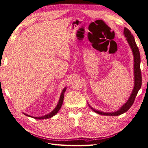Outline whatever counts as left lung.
<instances>
[{
  "label": "left lung",
  "mask_w": 148,
  "mask_h": 148,
  "mask_svg": "<svg viewBox=\"0 0 148 148\" xmlns=\"http://www.w3.org/2000/svg\"><path fill=\"white\" fill-rule=\"evenodd\" d=\"M124 34L125 36V37L127 38V40L128 44H130V47L132 48V50L134 56V76H135V84H134V85H135V86H134L133 90L128 101L125 103V104L121 107L118 111L115 112H113V113L101 112L100 111L95 110L89 106L91 107V109L95 111L96 113H97L102 115L117 116L126 112L128 110V109L130 108L133 105L134 101L135 100V98L138 94V92L139 90H140V89L141 87L142 77H141V71L140 69L141 59H140V51H139L138 47L136 45L135 38H134L133 34L130 32V31L128 28H125Z\"/></svg>",
  "instance_id": "obj_1"
}]
</instances>
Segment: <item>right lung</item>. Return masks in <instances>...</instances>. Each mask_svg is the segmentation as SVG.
<instances>
[{
    "mask_svg": "<svg viewBox=\"0 0 148 148\" xmlns=\"http://www.w3.org/2000/svg\"><path fill=\"white\" fill-rule=\"evenodd\" d=\"M66 90V88H64L63 89V91H62V92L61 94L60 95V99H59V103H58V104L57 106V107L55 108V109L53 110L52 112H51L50 114H49L48 115H45V116H42V117H33V118L34 119H49L51 118L52 117H53V115H55L59 111L60 109L62 107V103H63V101H64V92ZM25 115H26V116H28V117H31L30 115H28V114H24Z\"/></svg>",
    "mask_w": 148,
    "mask_h": 148,
    "instance_id": "1",
    "label": "right lung"
}]
</instances>
